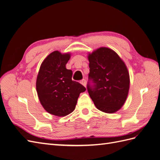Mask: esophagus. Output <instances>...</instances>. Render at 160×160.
Wrapping results in <instances>:
<instances>
[{
  "label": "esophagus",
  "instance_id": "1",
  "mask_svg": "<svg viewBox=\"0 0 160 160\" xmlns=\"http://www.w3.org/2000/svg\"><path fill=\"white\" fill-rule=\"evenodd\" d=\"M80 83L83 85V86H85V87H86V80L85 79H82L81 81H80Z\"/></svg>",
  "mask_w": 160,
  "mask_h": 160
}]
</instances>
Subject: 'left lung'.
I'll use <instances>...</instances> for the list:
<instances>
[{
  "instance_id": "8db88e82",
  "label": "left lung",
  "mask_w": 160,
  "mask_h": 160,
  "mask_svg": "<svg viewBox=\"0 0 160 160\" xmlns=\"http://www.w3.org/2000/svg\"><path fill=\"white\" fill-rule=\"evenodd\" d=\"M89 78L93 87L88 91L98 110L112 114L121 108L128 94L130 77L118 54L109 48L100 47L88 54Z\"/></svg>"
}]
</instances>
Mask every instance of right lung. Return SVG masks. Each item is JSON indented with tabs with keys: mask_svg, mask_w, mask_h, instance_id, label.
I'll return each mask as SVG.
<instances>
[{
	"mask_svg": "<svg viewBox=\"0 0 160 160\" xmlns=\"http://www.w3.org/2000/svg\"><path fill=\"white\" fill-rule=\"evenodd\" d=\"M70 53L56 50L41 64L36 79V91L43 108L50 114L65 116L75 110L83 85L72 80V71L67 69Z\"/></svg>",
	"mask_w": 160,
	"mask_h": 160,
	"instance_id": "add662e5",
	"label": "right lung"
}]
</instances>
